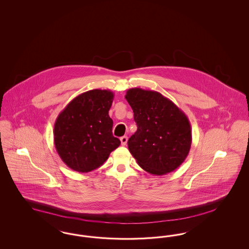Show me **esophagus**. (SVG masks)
Masks as SVG:
<instances>
[{
	"label": "esophagus",
	"instance_id": "obj_1",
	"mask_svg": "<svg viewBox=\"0 0 249 249\" xmlns=\"http://www.w3.org/2000/svg\"><path fill=\"white\" fill-rule=\"evenodd\" d=\"M120 142H121L122 145H126L127 142H128V137H127V136H122V137L120 138Z\"/></svg>",
	"mask_w": 249,
	"mask_h": 249
}]
</instances>
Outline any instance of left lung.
Returning <instances> with one entry per match:
<instances>
[{"label":"left lung","mask_w":249,"mask_h":249,"mask_svg":"<svg viewBox=\"0 0 249 249\" xmlns=\"http://www.w3.org/2000/svg\"><path fill=\"white\" fill-rule=\"evenodd\" d=\"M125 99L137 125L128 141L130 154L151 175L163 176L175 171L184 162L191 146L188 117L157 91L130 89Z\"/></svg>","instance_id":"8db88e82"}]
</instances>
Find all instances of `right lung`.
Returning a JSON list of instances; mask_svg holds the SVG:
<instances>
[{
	"label": "right lung",
	"instance_id": "right-lung-1",
	"mask_svg": "<svg viewBox=\"0 0 249 249\" xmlns=\"http://www.w3.org/2000/svg\"><path fill=\"white\" fill-rule=\"evenodd\" d=\"M114 93L92 89L78 95L59 113L54 125V143L62 161L79 173L103 165L120 144L112 133L108 111Z\"/></svg>",
	"mask_w": 249,
	"mask_h": 249
}]
</instances>
